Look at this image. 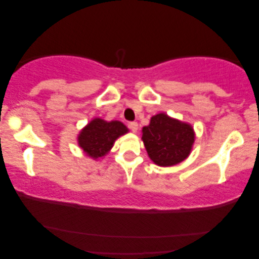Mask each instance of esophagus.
<instances>
[{"label": "esophagus", "mask_w": 259, "mask_h": 259, "mask_svg": "<svg viewBox=\"0 0 259 259\" xmlns=\"http://www.w3.org/2000/svg\"><path fill=\"white\" fill-rule=\"evenodd\" d=\"M128 127L131 128V131H132V132H134L136 133L137 131H138V122H130L128 123Z\"/></svg>", "instance_id": "34e87169"}]
</instances>
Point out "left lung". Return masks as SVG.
I'll return each mask as SVG.
<instances>
[{
    "instance_id": "left-lung-1",
    "label": "left lung",
    "mask_w": 259,
    "mask_h": 259,
    "mask_svg": "<svg viewBox=\"0 0 259 259\" xmlns=\"http://www.w3.org/2000/svg\"><path fill=\"white\" fill-rule=\"evenodd\" d=\"M141 140L148 157L161 167L178 165L191 154L196 133L191 123L172 118L166 113L153 115L143 127Z\"/></svg>"
}]
</instances>
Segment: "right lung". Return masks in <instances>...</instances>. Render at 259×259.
<instances>
[{"label": "right lung", "mask_w": 259, "mask_h": 259, "mask_svg": "<svg viewBox=\"0 0 259 259\" xmlns=\"http://www.w3.org/2000/svg\"><path fill=\"white\" fill-rule=\"evenodd\" d=\"M128 132L130 130L119 120L106 121L94 118L77 134V145L84 155L99 160L108 154L118 138Z\"/></svg>", "instance_id": "1"}]
</instances>
